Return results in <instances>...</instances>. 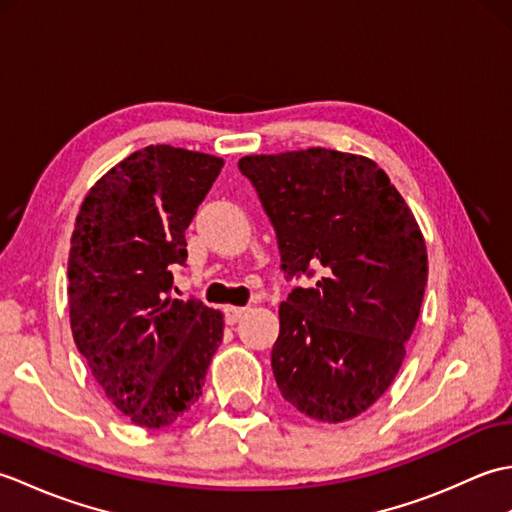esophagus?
I'll use <instances>...</instances> for the list:
<instances>
[{"mask_svg":"<svg viewBox=\"0 0 512 512\" xmlns=\"http://www.w3.org/2000/svg\"><path fill=\"white\" fill-rule=\"evenodd\" d=\"M246 314V308H237V306H226L224 308V317L228 325H235L239 319H242Z\"/></svg>","mask_w":512,"mask_h":512,"instance_id":"esophagus-1","label":"esophagus"}]
</instances>
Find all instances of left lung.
<instances>
[{
  "mask_svg": "<svg viewBox=\"0 0 512 512\" xmlns=\"http://www.w3.org/2000/svg\"><path fill=\"white\" fill-rule=\"evenodd\" d=\"M237 167L275 226L284 273H321L279 306L281 396L312 420H352L394 383L416 328L429 270L416 217L365 156L310 147Z\"/></svg>",
  "mask_w": 512,
  "mask_h": 512,
  "instance_id": "left-lung-1",
  "label": "left lung"
}]
</instances>
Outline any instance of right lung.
I'll use <instances>...</instances> for the list:
<instances>
[{
	"instance_id": "add662e5",
	"label": "right lung",
	"mask_w": 512,
	"mask_h": 512,
	"mask_svg": "<svg viewBox=\"0 0 512 512\" xmlns=\"http://www.w3.org/2000/svg\"><path fill=\"white\" fill-rule=\"evenodd\" d=\"M224 160L149 145L85 195L68 259L74 343L112 405L160 429L202 396L224 317L173 299L171 266L187 262V231Z\"/></svg>"
}]
</instances>
